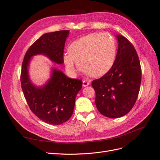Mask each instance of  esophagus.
Wrapping results in <instances>:
<instances>
[{"instance_id":"esophagus-1","label":"esophagus","mask_w":160,"mask_h":160,"mask_svg":"<svg viewBox=\"0 0 160 160\" xmlns=\"http://www.w3.org/2000/svg\"><path fill=\"white\" fill-rule=\"evenodd\" d=\"M89 85V82L86 81H83V87H87Z\"/></svg>"}]
</instances>
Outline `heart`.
I'll use <instances>...</instances> for the list:
<instances>
[{
    "label": "heart",
    "mask_w": 160,
    "mask_h": 160,
    "mask_svg": "<svg viewBox=\"0 0 160 160\" xmlns=\"http://www.w3.org/2000/svg\"><path fill=\"white\" fill-rule=\"evenodd\" d=\"M68 51L69 53L62 56L67 73L73 76L77 63L87 75L99 77L113 67L117 47L114 38L109 34L92 33L72 42Z\"/></svg>",
    "instance_id": "obj_1"
}]
</instances>
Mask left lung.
I'll return each mask as SVG.
<instances>
[{"mask_svg": "<svg viewBox=\"0 0 160 160\" xmlns=\"http://www.w3.org/2000/svg\"><path fill=\"white\" fill-rule=\"evenodd\" d=\"M118 49L111 69L92 81L95 105L105 117L118 118L129 113L138 97L142 69L134 47L125 37L116 35Z\"/></svg>", "mask_w": 160, "mask_h": 160, "instance_id": "8db88e82", "label": "left lung"}]
</instances>
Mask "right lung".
I'll list each match as a JSON object with an SVG mask.
<instances>
[{
	"mask_svg": "<svg viewBox=\"0 0 160 160\" xmlns=\"http://www.w3.org/2000/svg\"><path fill=\"white\" fill-rule=\"evenodd\" d=\"M69 35L67 30L43 34L28 49L22 64L21 82L27 102L38 118L51 125L62 124L71 117L75 98L83 83L51 68L49 79L45 85L37 87L31 81L28 67L32 57L37 55H45L55 63L62 65L65 43Z\"/></svg>",
	"mask_w": 160,
	"mask_h": 160,
	"instance_id": "obj_1",
	"label": "right lung"
}]
</instances>
